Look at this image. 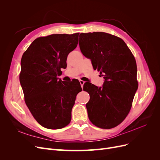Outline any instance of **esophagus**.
<instances>
[{
	"instance_id": "34e87169",
	"label": "esophagus",
	"mask_w": 160,
	"mask_h": 160,
	"mask_svg": "<svg viewBox=\"0 0 160 160\" xmlns=\"http://www.w3.org/2000/svg\"><path fill=\"white\" fill-rule=\"evenodd\" d=\"M79 83H80V84H81V88H83V85H84V83H85V81H82V80H80V81H79Z\"/></svg>"
}]
</instances>
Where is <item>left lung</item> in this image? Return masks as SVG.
I'll return each instance as SVG.
<instances>
[{"mask_svg": "<svg viewBox=\"0 0 160 160\" xmlns=\"http://www.w3.org/2000/svg\"><path fill=\"white\" fill-rule=\"evenodd\" d=\"M79 45L105 79L99 88L90 83L85 86L90 95L86 104L89 119L98 128H115L129 113L138 88L136 61L122 38L109 33H81Z\"/></svg>", "mask_w": 160, "mask_h": 160, "instance_id": "obj_1", "label": "left lung"}]
</instances>
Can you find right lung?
I'll return each mask as SVG.
<instances>
[{
	"instance_id": "1",
	"label": "right lung",
	"mask_w": 160,
	"mask_h": 160,
	"mask_svg": "<svg viewBox=\"0 0 160 160\" xmlns=\"http://www.w3.org/2000/svg\"><path fill=\"white\" fill-rule=\"evenodd\" d=\"M79 34L38 37L22 55L19 79L25 103L45 128L61 129L70 123L76 96L82 91L78 81L69 83L57 77L78 44Z\"/></svg>"
}]
</instances>
